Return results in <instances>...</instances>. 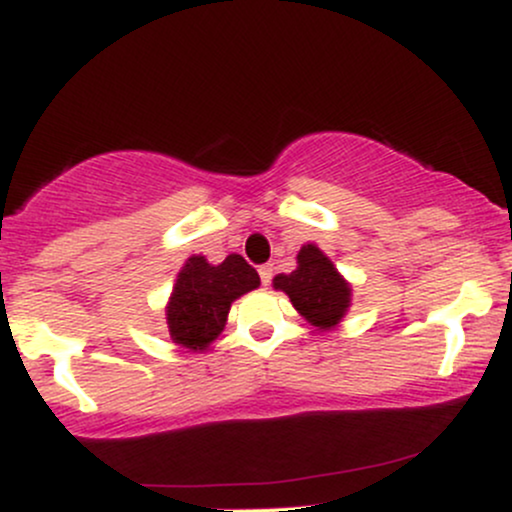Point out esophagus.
I'll use <instances>...</instances> for the list:
<instances>
[{"instance_id":"34e87169","label":"esophagus","mask_w":512,"mask_h":512,"mask_svg":"<svg viewBox=\"0 0 512 512\" xmlns=\"http://www.w3.org/2000/svg\"><path fill=\"white\" fill-rule=\"evenodd\" d=\"M257 272H260V279H262L264 286L272 284V276H274V267H272V264H262V267L257 269Z\"/></svg>"}]
</instances>
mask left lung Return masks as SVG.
Instances as JSON below:
<instances>
[{
    "label": "left lung",
    "instance_id": "left-lung-1",
    "mask_svg": "<svg viewBox=\"0 0 512 512\" xmlns=\"http://www.w3.org/2000/svg\"><path fill=\"white\" fill-rule=\"evenodd\" d=\"M274 289L284 291L293 308L322 330L337 325L351 301L349 284L315 245H305L298 252L296 272L274 276Z\"/></svg>",
    "mask_w": 512,
    "mask_h": 512
}]
</instances>
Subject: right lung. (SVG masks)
Returning a JSON list of instances; mask_svg holds the SVG:
<instances>
[{
    "label": "right lung",
    "instance_id": "obj_1",
    "mask_svg": "<svg viewBox=\"0 0 512 512\" xmlns=\"http://www.w3.org/2000/svg\"><path fill=\"white\" fill-rule=\"evenodd\" d=\"M257 286L260 274L240 255H228L216 267L204 257H190L166 310L170 337L187 349H204L226 325L231 303Z\"/></svg>",
    "mask_w": 512,
    "mask_h": 512
}]
</instances>
